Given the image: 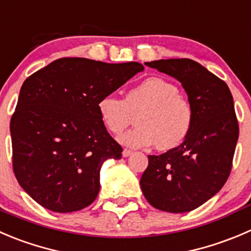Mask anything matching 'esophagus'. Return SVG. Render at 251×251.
I'll return each instance as SVG.
<instances>
[{
	"mask_svg": "<svg viewBox=\"0 0 251 251\" xmlns=\"http://www.w3.org/2000/svg\"><path fill=\"white\" fill-rule=\"evenodd\" d=\"M132 154V151H130V150H124L123 151V157H128V155H131Z\"/></svg>",
	"mask_w": 251,
	"mask_h": 251,
	"instance_id": "esophagus-1",
	"label": "esophagus"
}]
</instances>
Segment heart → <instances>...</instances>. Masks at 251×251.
I'll use <instances>...</instances> for the list:
<instances>
[{
	"label": "heart",
	"mask_w": 251,
	"mask_h": 251,
	"mask_svg": "<svg viewBox=\"0 0 251 251\" xmlns=\"http://www.w3.org/2000/svg\"><path fill=\"white\" fill-rule=\"evenodd\" d=\"M99 118L109 132L119 135L136 116L137 126L119 137L121 145L159 150L176 148L194 126L193 105L175 84L160 77H150L128 89L125 98L108 94L99 99Z\"/></svg>",
	"instance_id": "b5f03b06"
}]
</instances>
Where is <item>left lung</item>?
<instances>
[{
  "label": "left lung",
  "mask_w": 251,
  "mask_h": 251,
  "mask_svg": "<svg viewBox=\"0 0 251 251\" xmlns=\"http://www.w3.org/2000/svg\"><path fill=\"white\" fill-rule=\"evenodd\" d=\"M146 65L181 83L195 119L190 135L179 147L148 155L141 189L158 210L189 212L215 196L230 174L239 136L233 97L225 81L190 58Z\"/></svg>",
  "instance_id": "obj_1"
}]
</instances>
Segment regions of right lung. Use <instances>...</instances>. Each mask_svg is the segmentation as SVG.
I'll use <instances>...</instances> for the list:
<instances>
[{
	"label": "right lung",
	"instance_id": "add662e5",
	"mask_svg": "<svg viewBox=\"0 0 251 251\" xmlns=\"http://www.w3.org/2000/svg\"><path fill=\"white\" fill-rule=\"evenodd\" d=\"M142 70L138 62L62 57L24 81L11 119L12 163L39 205L67 213L96 200L101 164L123 152L97 104Z\"/></svg>",
	"mask_w": 251,
	"mask_h": 251
}]
</instances>
